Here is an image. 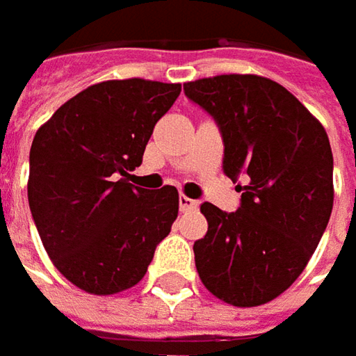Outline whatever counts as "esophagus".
<instances>
[{
  "mask_svg": "<svg viewBox=\"0 0 356 356\" xmlns=\"http://www.w3.org/2000/svg\"><path fill=\"white\" fill-rule=\"evenodd\" d=\"M200 206V202L198 200H192V198H188V196H180V210L182 212H188V210H196Z\"/></svg>",
  "mask_w": 356,
  "mask_h": 356,
  "instance_id": "34e87169",
  "label": "esophagus"
}]
</instances>
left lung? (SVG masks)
I'll return each mask as SVG.
<instances>
[{"mask_svg":"<svg viewBox=\"0 0 356 356\" xmlns=\"http://www.w3.org/2000/svg\"><path fill=\"white\" fill-rule=\"evenodd\" d=\"M218 122L224 172L239 186L238 212L200 206L208 232L194 243L206 289L255 307L291 287L319 245L333 210V152L323 124L280 83L218 75L184 83Z\"/></svg>","mask_w":356,"mask_h":356,"instance_id":"8db88e82","label":"left lung"}]
</instances>
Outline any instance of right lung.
<instances>
[{"label":"right lung","instance_id":"add662e5","mask_svg":"<svg viewBox=\"0 0 356 356\" xmlns=\"http://www.w3.org/2000/svg\"><path fill=\"white\" fill-rule=\"evenodd\" d=\"M180 83L104 81L61 104L35 132L27 198L53 266L79 289L134 287L178 216V190L130 184Z\"/></svg>","mask_w":356,"mask_h":356}]
</instances>
